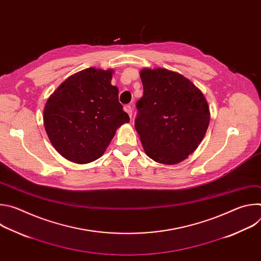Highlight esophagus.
<instances>
[{
	"label": "esophagus",
	"instance_id": "obj_1",
	"mask_svg": "<svg viewBox=\"0 0 261 261\" xmlns=\"http://www.w3.org/2000/svg\"><path fill=\"white\" fill-rule=\"evenodd\" d=\"M124 110L129 115L130 119H132V108H131V106H130V105H125Z\"/></svg>",
	"mask_w": 261,
	"mask_h": 261
}]
</instances>
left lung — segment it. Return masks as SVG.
Here are the masks:
<instances>
[{"label":"left lung","mask_w":261,"mask_h":261,"mask_svg":"<svg viewBox=\"0 0 261 261\" xmlns=\"http://www.w3.org/2000/svg\"><path fill=\"white\" fill-rule=\"evenodd\" d=\"M143 96L137 101L135 129L145 154L161 164L187 159L202 141L211 114L201 91L177 72L140 71Z\"/></svg>","instance_id":"8db88e82"}]
</instances>
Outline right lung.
<instances>
[{
  "label": "right lung",
  "instance_id": "right-lung-1",
  "mask_svg": "<svg viewBox=\"0 0 261 261\" xmlns=\"http://www.w3.org/2000/svg\"><path fill=\"white\" fill-rule=\"evenodd\" d=\"M113 69L88 68L68 77L48 98L43 122L54 147L67 160L99 159L117 129L130 119L111 85Z\"/></svg>",
  "mask_w": 261,
  "mask_h": 261
}]
</instances>
